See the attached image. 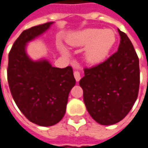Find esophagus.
Returning <instances> with one entry per match:
<instances>
[{
  "label": "esophagus",
  "mask_w": 148,
  "mask_h": 148,
  "mask_svg": "<svg viewBox=\"0 0 148 148\" xmlns=\"http://www.w3.org/2000/svg\"><path fill=\"white\" fill-rule=\"evenodd\" d=\"M74 77H75V80L77 82H78L80 79H81V74L78 71H74Z\"/></svg>",
  "instance_id": "esophagus-1"
}]
</instances>
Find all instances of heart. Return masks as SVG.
<instances>
[{
	"instance_id": "1",
	"label": "heart",
	"mask_w": 148,
	"mask_h": 148,
	"mask_svg": "<svg viewBox=\"0 0 148 148\" xmlns=\"http://www.w3.org/2000/svg\"><path fill=\"white\" fill-rule=\"evenodd\" d=\"M116 42L113 31L102 29H86L74 34L68 43L74 47H86L84 58L90 65L103 62L110 53ZM60 52L65 57L70 56V52L63 45L58 46Z\"/></svg>"
}]
</instances>
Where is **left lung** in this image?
Masks as SVG:
<instances>
[{"instance_id":"left-lung-1","label":"left lung","mask_w":148,"mask_h":148,"mask_svg":"<svg viewBox=\"0 0 148 148\" xmlns=\"http://www.w3.org/2000/svg\"><path fill=\"white\" fill-rule=\"evenodd\" d=\"M120 43L116 53L90 69L79 81L86 107L101 125L117 123L129 113L139 87V58L127 34L118 29Z\"/></svg>"}]
</instances>
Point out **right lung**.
<instances>
[{
  "label": "right lung",
  "mask_w": 148,
  "mask_h": 148,
  "mask_svg": "<svg viewBox=\"0 0 148 148\" xmlns=\"http://www.w3.org/2000/svg\"><path fill=\"white\" fill-rule=\"evenodd\" d=\"M53 23L24 30L9 54L8 82L13 100L29 120L42 127L62 120L70 91L76 82L71 66L53 67L47 59L34 61L27 54L28 43L43 34Z\"/></svg>",
  "instance_id": "1"
}]
</instances>
